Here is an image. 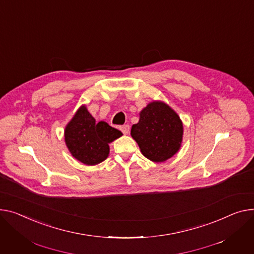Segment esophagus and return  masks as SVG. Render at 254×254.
Masks as SVG:
<instances>
[{"label":"esophagus","mask_w":254,"mask_h":254,"mask_svg":"<svg viewBox=\"0 0 254 254\" xmlns=\"http://www.w3.org/2000/svg\"><path fill=\"white\" fill-rule=\"evenodd\" d=\"M120 129L123 131V133L125 134H127L129 132V126L128 125H125V126H122L120 127Z\"/></svg>","instance_id":"esophagus-1"}]
</instances>
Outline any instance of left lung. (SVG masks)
Here are the masks:
<instances>
[{"instance_id":"obj_1","label":"left lung","mask_w":254,"mask_h":254,"mask_svg":"<svg viewBox=\"0 0 254 254\" xmlns=\"http://www.w3.org/2000/svg\"><path fill=\"white\" fill-rule=\"evenodd\" d=\"M131 137L142 154L154 162H163L179 151L183 139V124L179 115L163 102H152L140 113Z\"/></svg>"}]
</instances>
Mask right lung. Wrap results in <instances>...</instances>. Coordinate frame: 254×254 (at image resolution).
<instances>
[{"instance_id":"1","label":"right lung","mask_w":254,"mask_h":254,"mask_svg":"<svg viewBox=\"0 0 254 254\" xmlns=\"http://www.w3.org/2000/svg\"><path fill=\"white\" fill-rule=\"evenodd\" d=\"M123 136L121 130L95 118L81 106L65 127V143L73 157L87 165L105 160L109 154V143Z\"/></svg>"}]
</instances>
